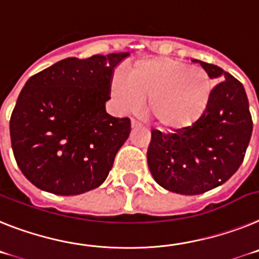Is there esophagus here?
Wrapping results in <instances>:
<instances>
[{
	"label": "esophagus",
	"instance_id": "34e87169",
	"mask_svg": "<svg viewBox=\"0 0 259 259\" xmlns=\"http://www.w3.org/2000/svg\"><path fill=\"white\" fill-rule=\"evenodd\" d=\"M139 126H141V123H139L138 121L132 120V127H133V129H136V127H139Z\"/></svg>",
	"mask_w": 259,
	"mask_h": 259
}]
</instances>
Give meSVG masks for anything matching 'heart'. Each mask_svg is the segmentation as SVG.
<instances>
[{
    "label": "heart",
    "mask_w": 259,
    "mask_h": 259,
    "mask_svg": "<svg viewBox=\"0 0 259 259\" xmlns=\"http://www.w3.org/2000/svg\"><path fill=\"white\" fill-rule=\"evenodd\" d=\"M111 92L117 108L123 112L138 111L148 99V117L159 129L172 132L201 118L210 102L212 83L202 69L155 58L137 64L127 79L116 78Z\"/></svg>",
    "instance_id": "1"
}]
</instances>
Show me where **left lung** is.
Listing matches in <instances>:
<instances>
[{
    "label": "left lung",
    "mask_w": 259,
    "mask_h": 259,
    "mask_svg": "<svg viewBox=\"0 0 259 259\" xmlns=\"http://www.w3.org/2000/svg\"><path fill=\"white\" fill-rule=\"evenodd\" d=\"M199 64L212 89L202 117L173 134L152 130L147 163L152 177L172 193L195 195L223 185L244 160L253 130L244 86L217 65Z\"/></svg>",
    "instance_id": "1"
}]
</instances>
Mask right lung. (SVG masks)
I'll return each instance as SVG.
<instances>
[{
  "instance_id": "right-lung-1",
  "label": "right lung",
  "mask_w": 259,
  "mask_h": 259,
  "mask_svg": "<svg viewBox=\"0 0 259 259\" xmlns=\"http://www.w3.org/2000/svg\"><path fill=\"white\" fill-rule=\"evenodd\" d=\"M130 53L70 57L27 80L10 118L18 167L36 188L78 195L102 185L130 134L105 111L113 73Z\"/></svg>"
}]
</instances>
